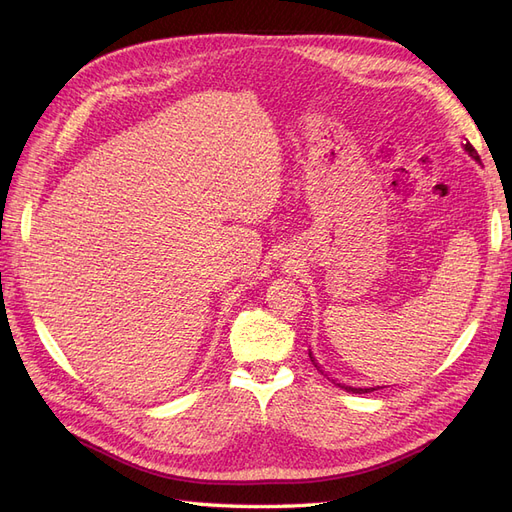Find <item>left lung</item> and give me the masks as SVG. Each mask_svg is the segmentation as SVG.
<instances>
[{
  "label": "left lung",
  "instance_id": "8db88e82",
  "mask_svg": "<svg viewBox=\"0 0 512 512\" xmlns=\"http://www.w3.org/2000/svg\"><path fill=\"white\" fill-rule=\"evenodd\" d=\"M463 149H466L468 153H470V156L476 160V162H480V156H478V153H476V149L470 145V143H466V145H463ZM309 359H312V363L318 367V371H322L320 369V365L316 363V359H314V356H312V352H309ZM322 374H324V371H322ZM335 382V380H333ZM337 386H342V389H346L348 393H359V395H363V393H371V391H378V389H374V386H369V389H361V386H359V389H356V386H348V384H339V382H335Z\"/></svg>",
  "mask_w": 512,
  "mask_h": 512
}]
</instances>
